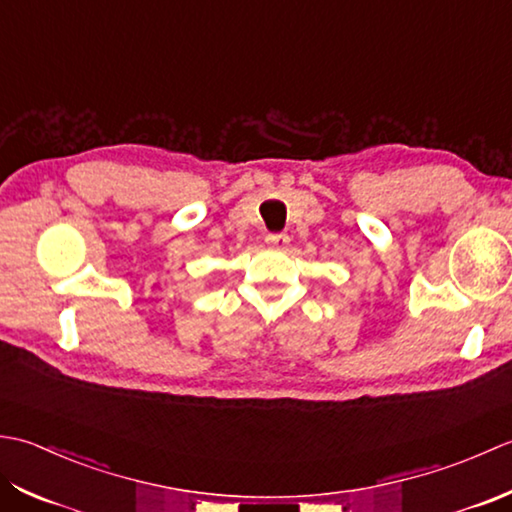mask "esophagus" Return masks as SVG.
I'll return each instance as SVG.
<instances>
[{
	"instance_id": "1",
	"label": "esophagus",
	"mask_w": 512,
	"mask_h": 512,
	"mask_svg": "<svg viewBox=\"0 0 512 512\" xmlns=\"http://www.w3.org/2000/svg\"><path fill=\"white\" fill-rule=\"evenodd\" d=\"M265 243H267L269 247H274V249H287L289 236H287V234H269V236L265 238Z\"/></svg>"
}]
</instances>
